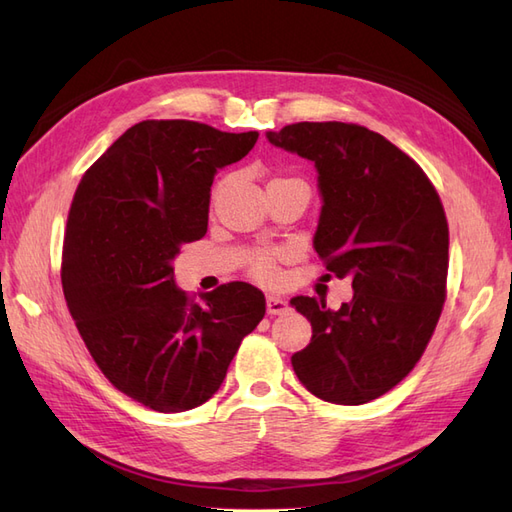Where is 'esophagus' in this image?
<instances>
[{
    "label": "esophagus",
    "instance_id": "obj_1",
    "mask_svg": "<svg viewBox=\"0 0 512 512\" xmlns=\"http://www.w3.org/2000/svg\"><path fill=\"white\" fill-rule=\"evenodd\" d=\"M288 312V301L282 297H275V294H269L267 297V314L269 316H280Z\"/></svg>",
    "mask_w": 512,
    "mask_h": 512
}]
</instances>
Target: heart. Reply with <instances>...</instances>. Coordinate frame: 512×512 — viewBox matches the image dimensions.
<instances>
[{
	"label": "heart",
	"instance_id": "b5f03b06",
	"mask_svg": "<svg viewBox=\"0 0 512 512\" xmlns=\"http://www.w3.org/2000/svg\"><path fill=\"white\" fill-rule=\"evenodd\" d=\"M277 260H280V252L271 250V247H260L256 250L250 260H247V267L250 273L260 282L273 284L280 280V267H277Z\"/></svg>",
	"mask_w": 512,
	"mask_h": 512
}]
</instances>
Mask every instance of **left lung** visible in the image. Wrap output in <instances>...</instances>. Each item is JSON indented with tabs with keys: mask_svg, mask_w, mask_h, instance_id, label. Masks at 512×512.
I'll use <instances>...</instances> for the list:
<instances>
[{
	"mask_svg": "<svg viewBox=\"0 0 512 512\" xmlns=\"http://www.w3.org/2000/svg\"><path fill=\"white\" fill-rule=\"evenodd\" d=\"M269 143L314 162L322 196L314 247L352 301L294 297L312 342L292 354L305 389L361 406L391 391L421 359L446 299L448 224L423 168L378 132L342 121H301Z\"/></svg>",
	"mask_w": 512,
	"mask_h": 512,
	"instance_id": "1",
	"label": "left lung"
}]
</instances>
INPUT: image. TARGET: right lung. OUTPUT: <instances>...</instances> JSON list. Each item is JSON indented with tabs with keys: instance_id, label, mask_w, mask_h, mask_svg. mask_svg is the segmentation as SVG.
I'll list each match as a JSON object with an SVG mask.
<instances>
[{
	"instance_id": "obj_1",
	"label": "right lung",
	"mask_w": 512,
	"mask_h": 512,
	"mask_svg": "<svg viewBox=\"0 0 512 512\" xmlns=\"http://www.w3.org/2000/svg\"><path fill=\"white\" fill-rule=\"evenodd\" d=\"M258 141L185 119H147L87 168L68 213L61 286L83 342L115 389L185 412L220 389L265 294L222 284L203 303L175 284L181 245L205 237L211 183Z\"/></svg>"
}]
</instances>
